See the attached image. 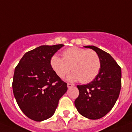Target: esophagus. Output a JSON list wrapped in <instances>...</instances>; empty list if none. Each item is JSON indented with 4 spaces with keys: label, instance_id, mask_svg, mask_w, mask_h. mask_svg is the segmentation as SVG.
Segmentation results:
<instances>
[{
    "label": "esophagus",
    "instance_id": "obj_1",
    "mask_svg": "<svg viewBox=\"0 0 132 132\" xmlns=\"http://www.w3.org/2000/svg\"><path fill=\"white\" fill-rule=\"evenodd\" d=\"M74 86V84H67V86H68V88H72V87H73Z\"/></svg>",
    "mask_w": 132,
    "mask_h": 132
}]
</instances>
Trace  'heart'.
<instances>
[{
	"mask_svg": "<svg viewBox=\"0 0 132 132\" xmlns=\"http://www.w3.org/2000/svg\"><path fill=\"white\" fill-rule=\"evenodd\" d=\"M63 58L54 54L50 58V66L60 78L64 77L70 69L73 71L67 80L86 84L94 80L100 72L101 62L94 50L71 47L62 52Z\"/></svg>",
	"mask_w": 132,
	"mask_h": 132,
	"instance_id": "obj_1",
	"label": "heart"
}]
</instances>
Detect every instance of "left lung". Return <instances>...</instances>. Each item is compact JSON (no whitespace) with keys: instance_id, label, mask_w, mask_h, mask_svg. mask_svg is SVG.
I'll return each instance as SVG.
<instances>
[{"instance_id":"obj_1","label":"left lung","mask_w":132,"mask_h":132,"mask_svg":"<svg viewBox=\"0 0 132 132\" xmlns=\"http://www.w3.org/2000/svg\"><path fill=\"white\" fill-rule=\"evenodd\" d=\"M84 48L94 50L101 62L100 72L94 80L86 85L77 86L79 96L74 102L78 112L90 120L106 116L114 107L121 89V68L110 54L94 46Z\"/></svg>"}]
</instances>
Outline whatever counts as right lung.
<instances>
[{
	"instance_id": "1",
	"label": "right lung",
	"mask_w": 132,
	"mask_h": 132,
	"mask_svg": "<svg viewBox=\"0 0 132 132\" xmlns=\"http://www.w3.org/2000/svg\"><path fill=\"white\" fill-rule=\"evenodd\" d=\"M63 44L43 45L24 54L14 70L12 90L18 106L36 121L52 117L68 90L50 66V58Z\"/></svg>"
}]
</instances>
